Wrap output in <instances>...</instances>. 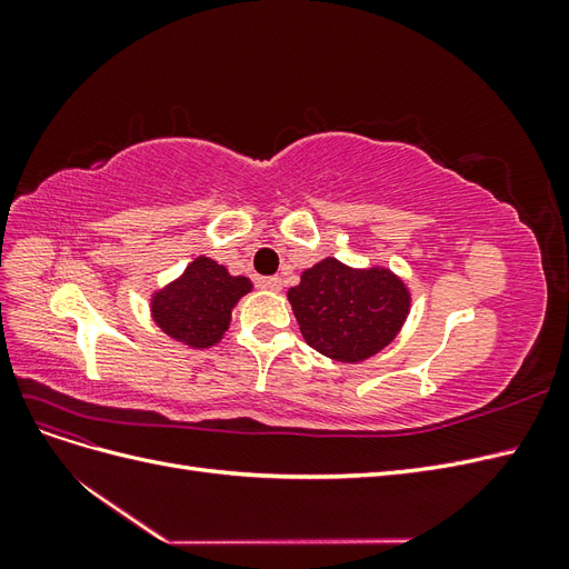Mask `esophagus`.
Returning a JSON list of instances; mask_svg holds the SVG:
<instances>
[{
	"label": "esophagus",
	"mask_w": 569,
	"mask_h": 569,
	"mask_svg": "<svg viewBox=\"0 0 569 569\" xmlns=\"http://www.w3.org/2000/svg\"><path fill=\"white\" fill-rule=\"evenodd\" d=\"M261 287L270 291H282V278H278V274H274V278H263Z\"/></svg>",
	"instance_id": "esophagus-1"
}]
</instances>
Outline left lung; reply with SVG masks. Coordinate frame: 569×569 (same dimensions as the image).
Returning a JSON list of instances; mask_svg holds the SVG:
<instances>
[{
  "mask_svg": "<svg viewBox=\"0 0 569 569\" xmlns=\"http://www.w3.org/2000/svg\"><path fill=\"white\" fill-rule=\"evenodd\" d=\"M308 347L339 363H363L401 332L410 313L406 282L385 266L351 268L327 256L287 291Z\"/></svg>",
  "mask_w": 569,
  "mask_h": 569,
  "instance_id": "8db88e82",
  "label": "left lung"
}]
</instances>
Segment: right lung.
Wrapping results in <instances>:
<instances>
[{"mask_svg": "<svg viewBox=\"0 0 569 569\" xmlns=\"http://www.w3.org/2000/svg\"><path fill=\"white\" fill-rule=\"evenodd\" d=\"M253 289L244 274L199 256L178 280L151 295V318L170 339L189 349H209L228 332L232 308Z\"/></svg>", "mask_w": 569, "mask_h": 569, "instance_id": "1", "label": "right lung"}]
</instances>
